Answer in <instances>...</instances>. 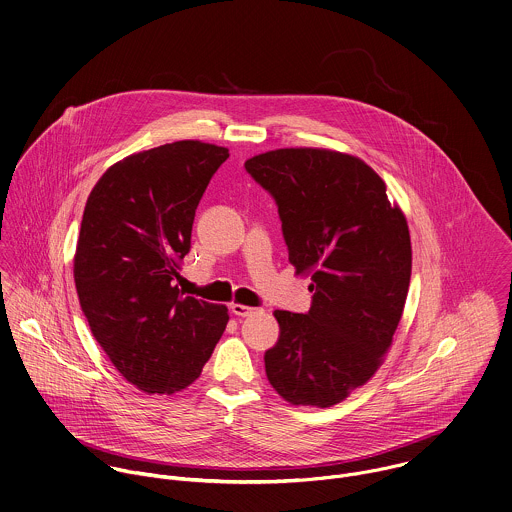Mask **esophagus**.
I'll use <instances>...</instances> for the list:
<instances>
[{"instance_id":"esophagus-1","label":"esophagus","mask_w":512,"mask_h":512,"mask_svg":"<svg viewBox=\"0 0 512 512\" xmlns=\"http://www.w3.org/2000/svg\"><path fill=\"white\" fill-rule=\"evenodd\" d=\"M231 312H233L235 316H251V314H255V312H257V308L247 307V305H239V303H233V305H231Z\"/></svg>"}]
</instances>
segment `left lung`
Wrapping results in <instances>:
<instances>
[{
  "instance_id": "8db88e82",
  "label": "left lung",
  "mask_w": 512,
  "mask_h": 512,
  "mask_svg": "<svg viewBox=\"0 0 512 512\" xmlns=\"http://www.w3.org/2000/svg\"><path fill=\"white\" fill-rule=\"evenodd\" d=\"M245 170L275 198L289 261L312 281L307 314L273 312L281 334L265 352L267 378L293 406H336L392 346L411 277L406 215L350 154L281 148Z\"/></svg>"
}]
</instances>
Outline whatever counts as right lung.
<instances>
[{
	"label": "right lung",
	"mask_w": 512,
	"mask_h": 512,
	"mask_svg": "<svg viewBox=\"0 0 512 512\" xmlns=\"http://www.w3.org/2000/svg\"><path fill=\"white\" fill-rule=\"evenodd\" d=\"M227 158L200 140L144 150L110 166L85 205L73 269L81 308L114 368L148 394L194 384L227 326L225 305L176 285L198 204Z\"/></svg>",
	"instance_id": "add662e5"
}]
</instances>
